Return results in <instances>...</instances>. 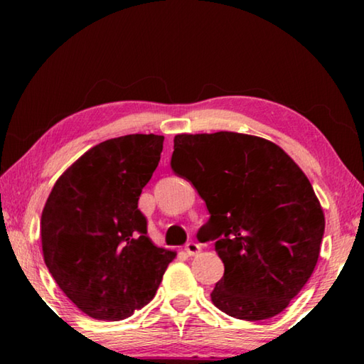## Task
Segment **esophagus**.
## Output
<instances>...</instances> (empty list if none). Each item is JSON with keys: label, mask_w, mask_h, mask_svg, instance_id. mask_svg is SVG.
I'll list each match as a JSON object with an SVG mask.
<instances>
[{"label": "esophagus", "mask_w": 364, "mask_h": 364, "mask_svg": "<svg viewBox=\"0 0 364 364\" xmlns=\"http://www.w3.org/2000/svg\"><path fill=\"white\" fill-rule=\"evenodd\" d=\"M184 250H186V254L188 255H196V254H199L200 252V245L197 244V242H194V241H189L186 245H184Z\"/></svg>", "instance_id": "obj_1"}]
</instances>
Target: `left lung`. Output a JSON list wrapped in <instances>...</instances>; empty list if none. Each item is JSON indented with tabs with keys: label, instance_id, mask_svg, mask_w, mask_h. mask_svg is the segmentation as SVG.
I'll return each mask as SVG.
<instances>
[{
	"label": "left lung",
	"instance_id": "8db88e82",
	"mask_svg": "<svg viewBox=\"0 0 364 364\" xmlns=\"http://www.w3.org/2000/svg\"><path fill=\"white\" fill-rule=\"evenodd\" d=\"M171 170L210 213L197 231L215 241L225 274L213 305L245 321L281 313L310 279L324 213L304 171L268 139L232 132L176 134Z\"/></svg>",
	"mask_w": 364,
	"mask_h": 364
}]
</instances>
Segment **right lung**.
Masks as SVG:
<instances>
[{"mask_svg": "<svg viewBox=\"0 0 364 364\" xmlns=\"http://www.w3.org/2000/svg\"><path fill=\"white\" fill-rule=\"evenodd\" d=\"M164 136L127 134L85 152L54 184L41 213L49 273L85 315L120 321L149 304L175 252L147 237L138 208Z\"/></svg>", "mask_w": 364, "mask_h": 364, "instance_id": "1", "label": "right lung"}]
</instances>
